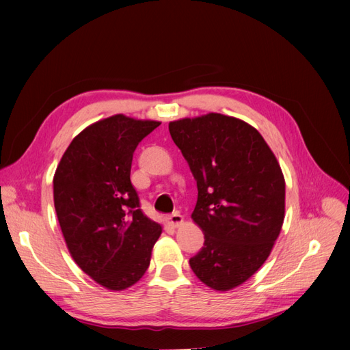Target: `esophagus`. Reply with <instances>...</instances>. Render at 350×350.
I'll return each mask as SVG.
<instances>
[{
	"instance_id": "1",
	"label": "esophagus",
	"mask_w": 350,
	"mask_h": 350,
	"mask_svg": "<svg viewBox=\"0 0 350 350\" xmlns=\"http://www.w3.org/2000/svg\"><path fill=\"white\" fill-rule=\"evenodd\" d=\"M167 224L171 225V226H174V228H178L179 225L183 224V216H181V213H179V211H174L172 215H169V216H167Z\"/></svg>"
}]
</instances>
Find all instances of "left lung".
Segmentation results:
<instances>
[{
  "instance_id": "1",
  "label": "left lung",
  "mask_w": 350,
  "mask_h": 350,
  "mask_svg": "<svg viewBox=\"0 0 350 350\" xmlns=\"http://www.w3.org/2000/svg\"><path fill=\"white\" fill-rule=\"evenodd\" d=\"M197 181L193 220L204 247L189 258L196 276L229 291L270 256L284 219V178L261 134L234 116L207 113L169 122Z\"/></svg>"
}]
</instances>
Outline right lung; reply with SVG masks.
<instances>
[{"mask_svg":"<svg viewBox=\"0 0 350 350\" xmlns=\"http://www.w3.org/2000/svg\"><path fill=\"white\" fill-rule=\"evenodd\" d=\"M161 125L125 115L92 124L67 147L54 175V204L77 266L111 291L139 282L162 226L147 217L131 184L137 146Z\"/></svg>","mask_w":350,"mask_h":350,"instance_id":"1","label":"right lung"}]
</instances>
